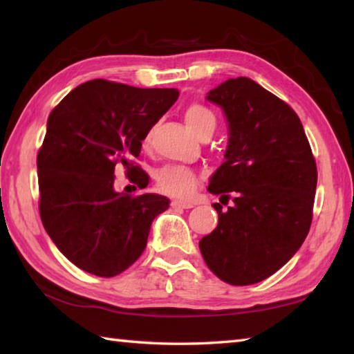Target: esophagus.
Here are the masks:
<instances>
[{"label": "esophagus", "instance_id": "34e87169", "mask_svg": "<svg viewBox=\"0 0 354 354\" xmlns=\"http://www.w3.org/2000/svg\"><path fill=\"white\" fill-rule=\"evenodd\" d=\"M171 207H179V209H190L194 207V203L192 201H184V200H173Z\"/></svg>", "mask_w": 354, "mask_h": 354}]
</instances>
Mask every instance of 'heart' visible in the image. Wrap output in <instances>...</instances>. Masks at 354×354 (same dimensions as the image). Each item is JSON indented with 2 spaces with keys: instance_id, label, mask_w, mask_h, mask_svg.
Returning <instances> with one entry per match:
<instances>
[{
  "instance_id": "obj_1",
  "label": "heart",
  "mask_w": 354,
  "mask_h": 354,
  "mask_svg": "<svg viewBox=\"0 0 354 354\" xmlns=\"http://www.w3.org/2000/svg\"><path fill=\"white\" fill-rule=\"evenodd\" d=\"M184 118L187 127L196 136H200L203 131L207 129L214 131L215 124H217V118H215L214 112L209 107L198 103L187 106V109L184 112ZM149 143H151V134L148 133L143 137V147H149ZM156 181H158V187L164 194L178 196V198H187L198 187V176L190 169L179 165L162 167L156 173Z\"/></svg>"
}]
</instances>
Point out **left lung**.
I'll use <instances>...</instances> for the list:
<instances>
[{"label": "left lung", "mask_w": 354, "mask_h": 354, "mask_svg": "<svg viewBox=\"0 0 354 354\" xmlns=\"http://www.w3.org/2000/svg\"><path fill=\"white\" fill-rule=\"evenodd\" d=\"M223 109L230 140L207 190L227 204L218 225L200 241L211 272L232 286L256 284L278 272L306 239L317 165L292 107L250 77L221 82L206 97Z\"/></svg>", "instance_id": "8db88e82"}]
</instances>
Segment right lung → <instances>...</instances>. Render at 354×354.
<instances>
[{"mask_svg":"<svg viewBox=\"0 0 354 354\" xmlns=\"http://www.w3.org/2000/svg\"><path fill=\"white\" fill-rule=\"evenodd\" d=\"M176 88H139L106 80L73 88L48 117L37 154L39 211L59 251L81 270L111 278L147 247L149 227L170 200L115 192V167L145 189L133 159L142 140L178 100Z\"/></svg>","mask_w":354,"mask_h":354,"instance_id":"right-lung-1","label":"right lung"}]
</instances>
